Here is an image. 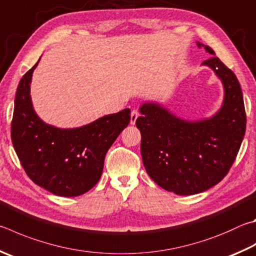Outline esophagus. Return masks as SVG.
<instances>
[{"instance_id":"1","label":"esophagus","mask_w":256,"mask_h":256,"mask_svg":"<svg viewBox=\"0 0 256 256\" xmlns=\"http://www.w3.org/2000/svg\"><path fill=\"white\" fill-rule=\"evenodd\" d=\"M138 115H140V113H138V110H133L131 112V124L134 125L136 122V120L138 118Z\"/></svg>"}]
</instances>
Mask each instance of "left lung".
<instances>
[{
    "label": "left lung",
    "mask_w": 256,
    "mask_h": 256,
    "mask_svg": "<svg viewBox=\"0 0 256 256\" xmlns=\"http://www.w3.org/2000/svg\"><path fill=\"white\" fill-rule=\"evenodd\" d=\"M212 54L202 62L224 86L222 108L210 118L190 122L176 118L156 103H144L136 128L141 132L144 168L156 184L188 196L214 187L228 174L246 130V114L240 82L208 46Z\"/></svg>",
    "instance_id": "1"
}]
</instances>
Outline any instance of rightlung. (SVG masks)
<instances>
[{
	"mask_svg": "<svg viewBox=\"0 0 256 256\" xmlns=\"http://www.w3.org/2000/svg\"><path fill=\"white\" fill-rule=\"evenodd\" d=\"M38 62L18 82L11 123L13 146L36 184L57 196H80L98 182L106 152L128 125L131 110L105 115L76 128L44 123L34 112L30 96L32 72Z\"/></svg>",
	"mask_w": 256,
	"mask_h": 256,
	"instance_id": "add662e5",
	"label": "right lung"
}]
</instances>
